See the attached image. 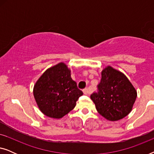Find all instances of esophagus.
Wrapping results in <instances>:
<instances>
[{
  "label": "esophagus",
  "instance_id": "esophagus-1",
  "mask_svg": "<svg viewBox=\"0 0 154 154\" xmlns=\"http://www.w3.org/2000/svg\"><path fill=\"white\" fill-rule=\"evenodd\" d=\"M83 92L84 94H87L89 93V90H88V88H85V89L83 90Z\"/></svg>",
  "mask_w": 154,
  "mask_h": 154
}]
</instances>
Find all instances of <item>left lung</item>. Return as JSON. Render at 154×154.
Here are the masks:
<instances>
[{
  "instance_id": "obj_1",
  "label": "left lung",
  "mask_w": 154,
  "mask_h": 154,
  "mask_svg": "<svg viewBox=\"0 0 154 154\" xmlns=\"http://www.w3.org/2000/svg\"><path fill=\"white\" fill-rule=\"evenodd\" d=\"M98 113L109 121L123 119L132 110L137 91L123 73L111 66L102 71L97 92L90 95Z\"/></svg>"
}]
</instances>
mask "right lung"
<instances>
[{"instance_id": "1", "label": "right lung", "mask_w": 154, "mask_h": 154, "mask_svg": "<svg viewBox=\"0 0 154 154\" xmlns=\"http://www.w3.org/2000/svg\"><path fill=\"white\" fill-rule=\"evenodd\" d=\"M33 95L42 113L61 119L73 110L83 92L71 78L66 65L60 63L40 77L33 88Z\"/></svg>"}]
</instances>
